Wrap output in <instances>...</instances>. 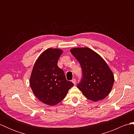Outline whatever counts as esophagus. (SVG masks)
<instances>
[{
    "label": "esophagus",
    "mask_w": 134,
    "mask_h": 134,
    "mask_svg": "<svg viewBox=\"0 0 134 134\" xmlns=\"http://www.w3.org/2000/svg\"><path fill=\"white\" fill-rule=\"evenodd\" d=\"M71 82H72V83H73L75 85V83H76V79H75V78L72 79V81H71Z\"/></svg>",
    "instance_id": "obj_1"
}]
</instances>
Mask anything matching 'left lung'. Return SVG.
<instances>
[{"label":"left lung","instance_id":"8db88e82","mask_svg":"<svg viewBox=\"0 0 134 134\" xmlns=\"http://www.w3.org/2000/svg\"><path fill=\"white\" fill-rule=\"evenodd\" d=\"M81 66L82 78L77 87L93 101L109 94L114 83V75L104 60L90 48H74L70 50Z\"/></svg>","mask_w":134,"mask_h":134}]
</instances>
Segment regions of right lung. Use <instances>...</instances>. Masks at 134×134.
<instances>
[{
    "label": "right lung",
    "mask_w": 134,
    "mask_h": 134,
    "mask_svg": "<svg viewBox=\"0 0 134 134\" xmlns=\"http://www.w3.org/2000/svg\"><path fill=\"white\" fill-rule=\"evenodd\" d=\"M63 51L48 48L40 56L33 68L30 85L36 97L44 104L55 105L59 103L74 86L67 81L58 61Z\"/></svg>",
    "instance_id": "1"
}]
</instances>
